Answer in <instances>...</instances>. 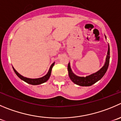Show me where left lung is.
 <instances>
[{"instance_id":"left-lung-1","label":"left lung","mask_w":121,"mask_h":121,"mask_svg":"<svg viewBox=\"0 0 121 121\" xmlns=\"http://www.w3.org/2000/svg\"><path fill=\"white\" fill-rule=\"evenodd\" d=\"M109 59H110V49L108 48V55H107L106 59V62L104 66L96 73H94L93 74L90 75L89 76H87L86 77H81L77 76L72 72L71 67H70L69 63L68 65V71L69 77L70 79L73 82H74L76 84L80 86H90L91 85L94 84L96 82L100 80L102 77L104 76L105 73L108 70V66L109 64Z\"/></svg>"}]
</instances>
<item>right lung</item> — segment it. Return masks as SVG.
I'll list each match as a JSON object with an SVG mask.
<instances>
[{
  "instance_id": "obj_1",
  "label": "right lung",
  "mask_w": 121,
  "mask_h": 121,
  "mask_svg": "<svg viewBox=\"0 0 121 121\" xmlns=\"http://www.w3.org/2000/svg\"><path fill=\"white\" fill-rule=\"evenodd\" d=\"M54 64H52L51 66H50V69H49V71H48V73H47L46 75H44V77H41V78H35V79H31V78H26V77H24L23 76H22L21 75L19 74L13 67V69L15 73L17 74V75L19 77V78L21 79L22 80L24 81L25 82H27L28 84L32 85H39L41 84L42 83H44V82H46L48 80H49V77H50V75H51V71L52 69L53 66Z\"/></svg>"
}]
</instances>
